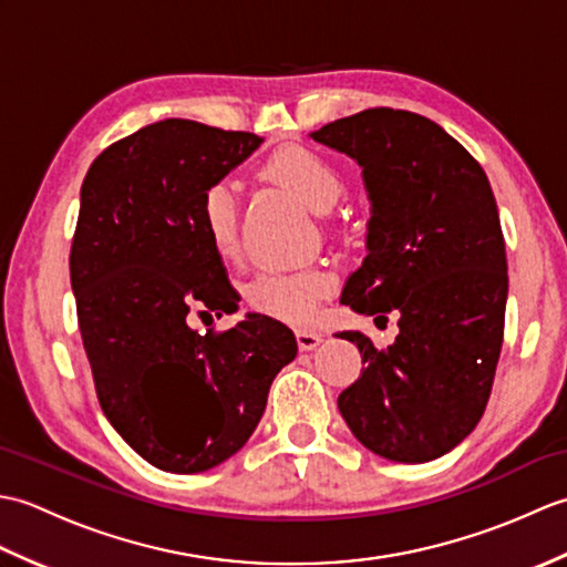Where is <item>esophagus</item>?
I'll list each match as a JSON object with an SVG mask.
<instances>
[{
    "mask_svg": "<svg viewBox=\"0 0 567 567\" xmlns=\"http://www.w3.org/2000/svg\"><path fill=\"white\" fill-rule=\"evenodd\" d=\"M321 333L317 331H307V329H299L297 331V346L299 351H315V348L321 343Z\"/></svg>",
    "mask_w": 567,
    "mask_h": 567,
    "instance_id": "34e87169",
    "label": "esophagus"
}]
</instances>
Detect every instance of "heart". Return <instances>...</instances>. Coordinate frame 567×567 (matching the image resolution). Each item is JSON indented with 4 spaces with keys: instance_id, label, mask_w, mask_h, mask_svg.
<instances>
[{
    "instance_id": "heart-1",
    "label": "heart",
    "mask_w": 567,
    "mask_h": 567,
    "mask_svg": "<svg viewBox=\"0 0 567 567\" xmlns=\"http://www.w3.org/2000/svg\"><path fill=\"white\" fill-rule=\"evenodd\" d=\"M268 173L302 199L309 209L329 212L343 192L339 171L305 146H290L275 153ZM199 228L209 248L221 260L236 256L238 250V202L236 189L228 179L207 185L199 199ZM331 277L323 270H265L252 275L244 287L246 302L258 315L287 323H307L317 315L323 295L329 292Z\"/></svg>"
}]
</instances>
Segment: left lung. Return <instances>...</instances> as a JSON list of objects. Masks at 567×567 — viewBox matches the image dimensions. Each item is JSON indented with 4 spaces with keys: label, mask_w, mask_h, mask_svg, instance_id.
I'll return each instance as SVG.
<instances>
[{
    "label": "left lung",
    "mask_w": 567,
    "mask_h": 567,
    "mask_svg": "<svg viewBox=\"0 0 567 567\" xmlns=\"http://www.w3.org/2000/svg\"><path fill=\"white\" fill-rule=\"evenodd\" d=\"M363 167L370 221L363 265L341 302L396 315L378 351L343 331L363 358L339 412L368 451L429 463L473 433L489 400L507 309V252L489 179L431 118L375 106L309 134Z\"/></svg>",
    "instance_id": "obj_1"
}]
</instances>
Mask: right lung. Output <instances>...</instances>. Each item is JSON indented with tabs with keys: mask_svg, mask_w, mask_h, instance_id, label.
<instances>
[{
	"mask_svg": "<svg viewBox=\"0 0 567 567\" xmlns=\"http://www.w3.org/2000/svg\"><path fill=\"white\" fill-rule=\"evenodd\" d=\"M262 143L189 118L138 128L97 155L80 189L70 285L104 416L143 461L192 475L244 449L277 372L297 355L285 323L248 315L199 228V199Z\"/></svg>",
	"mask_w": 567,
	"mask_h": 567,
	"instance_id": "right-lung-1",
	"label": "right lung"
}]
</instances>
